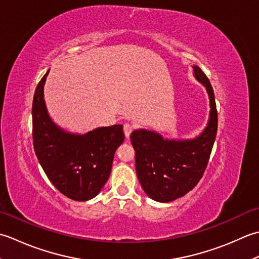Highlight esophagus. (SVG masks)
<instances>
[{"instance_id": "obj_1", "label": "esophagus", "mask_w": 259, "mask_h": 259, "mask_svg": "<svg viewBox=\"0 0 259 259\" xmlns=\"http://www.w3.org/2000/svg\"><path fill=\"white\" fill-rule=\"evenodd\" d=\"M132 131H133V126H132L131 124H125L124 125V134H125L126 137H127V139L130 137Z\"/></svg>"}]
</instances>
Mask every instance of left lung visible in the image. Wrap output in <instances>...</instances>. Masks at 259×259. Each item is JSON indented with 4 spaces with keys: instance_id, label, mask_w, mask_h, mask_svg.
Instances as JSON below:
<instances>
[{
    "instance_id": "1",
    "label": "left lung",
    "mask_w": 259,
    "mask_h": 259,
    "mask_svg": "<svg viewBox=\"0 0 259 259\" xmlns=\"http://www.w3.org/2000/svg\"><path fill=\"white\" fill-rule=\"evenodd\" d=\"M193 76L204 86L209 97V119L193 139H165L155 131L134 130L131 142L135 150V166L144 192L157 202H171L191 191L202 178L215 140L218 115L213 89L198 66Z\"/></svg>"
}]
</instances>
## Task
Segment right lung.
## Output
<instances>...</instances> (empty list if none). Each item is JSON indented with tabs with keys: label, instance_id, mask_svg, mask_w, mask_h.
<instances>
[{
	"label": "right lung",
	"instance_id": "1",
	"mask_svg": "<svg viewBox=\"0 0 259 259\" xmlns=\"http://www.w3.org/2000/svg\"><path fill=\"white\" fill-rule=\"evenodd\" d=\"M47 71L35 89L32 105L35 155L51 183L76 201L95 198L108 180L114 154L124 142L123 125L102 126L85 134L71 133L54 122L44 88Z\"/></svg>",
	"mask_w": 259,
	"mask_h": 259
}]
</instances>
